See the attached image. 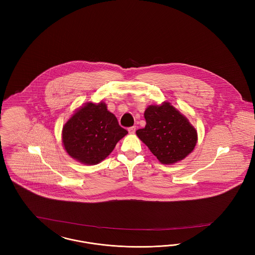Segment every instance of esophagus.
Segmentation results:
<instances>
[{"label":"esophagus","mask_w":255,"mask_h":255,"mask_svg":"<svg viewBox=\"0 0 255 255\" xmlns=\"http://www.w3.org/2000/svg\"><path fill=\"white\" fill-rule=\"evenodd\" d=\"M128 132L130 133H134V132H135V126L129 127V128H128Z\"/></svg>","instance_id":"esophagus-1"}]
</instances>
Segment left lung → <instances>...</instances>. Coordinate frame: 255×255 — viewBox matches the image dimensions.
<instances>
[{
	"label": "left lung",
	"instance_id": "obj_1",
	"mask_svg": "<svg viewBox=\"0 0 255 255\" xmlns=\"http://www.w3.org/2000/svg\"><path fill=\"white\" fill-rule=\"evenodd\" d=\"M144 118L145 127L135 133L161 163H175L193 151L197 131L170 103L150 105Z\"/></svg>",
	"mask_w": 255,
	"mask_h": 255
}]
</instances>
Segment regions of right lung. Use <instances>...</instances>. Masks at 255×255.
<instances>
[{"instance_id":"1","label":"right lung","mask_w":255,"mask_h":255,"mask_svg":"<svg viewBox=\"0 0 255 255\" xmlns=\"http://www.w3.org/2000/svg\"><path fill=\"white\" fill-rule=\"evenodd\" d=\"M127 133L105 103L89 102L64 125L62 138L72 158L93 165L107 158Z\"/></svg>"}]
</instances>
